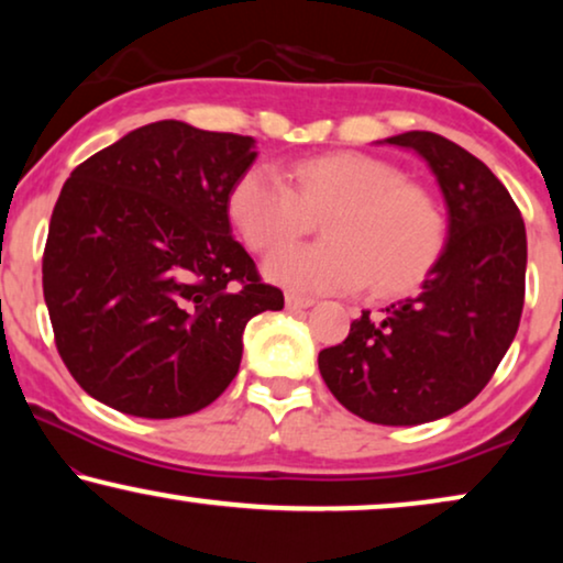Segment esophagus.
<instances>
[{
    "instance_id": "34e87169",
    "label": "esophagus",
    "mask_w": 563,
    "mask_h": 563,
    "mask_svg": "<svg viewBox=\"0 0 563 563\" xmlns=\"http://www.w3.org/2000/svg\"><path fill=\"white\" fill-rule=\"evenodd\" d=\"M284 302H287V310H307V307L314 305V299L305 297V295H297V291H287Z\"/></svg>"
}]
</instances>
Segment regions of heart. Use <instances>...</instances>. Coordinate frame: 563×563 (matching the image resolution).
<instances>
[{"label":"heart","mask_w":563,"mask_h":563,"mask_svg":"<svg viewBox=\"0 0 563 563\" xmlns=\"http://www.w3.org/2000/svg\"><path fill=\"white\" fill-rule=\"evenodd\" d=\"M258 164L230 189L228 212L256 253H272L322 217L327 241L268 256L264 272L291 291H351L368 282L379 297L410 291L441 256L445 220L420 184L366 153H325L291 168Z\"/></svg>","instance_id":"obj_1"}]
</instances>
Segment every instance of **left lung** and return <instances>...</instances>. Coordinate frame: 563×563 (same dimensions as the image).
I'll return each instance as SVG.
<instances>
[{"label":"left lung","instance_id":"left-lung-1","mask_svg":"<svg viewBox=\"0 0 563 563\" xmlns=\"http://www.w3.org/2000/svg\"><path fill=\"white\" fill-rule=\"evenodd\" d=\"M387 143L428 161L449 205V241L420 295L361 312L318 366L358 418L420 426L472 402L510 349L526 302V222L505 184L449 137L410 130Z\"/></svg>","mask_w":563,"mask_h":563}]
</instances>
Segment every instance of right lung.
I'll return each instance as SVG.
<instances>
[{
    "instance_id": "1",
    "label": "right lung",
    "mask_w": 563,
    "mask_h": 563,
    "mask_svg": "<svg viewBox=\"0 0 563 563\" xmlns=\"http://www.w3.org/2000/svg\"><path fill=\"white\" fill-rule=\"evenodd\" d=\"M253 161L251 135L161 120L68 176L43 251V297L87 395L166 420L202 410L235 379L249 320L284 307L230 235V189Z\"/></svg>"
}]
</instances>
